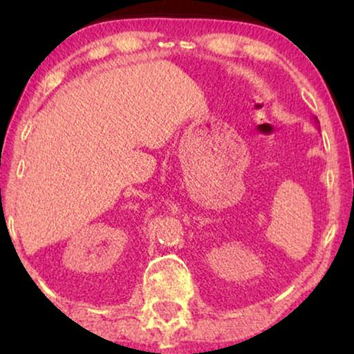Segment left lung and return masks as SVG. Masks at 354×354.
<instances>
[{"label":"left lung","mask_w":354,"mask_h":354,"mask_svg":"<svg viewBox=\"0 0 354 354\" xmlns=\"http://www.w3.org/2000/svg\"><path fill=\"white\" fill-rule=\"evenodd\" d=\"M314 122H316V124H317V119H316V118H314Z\"/></svg>","instance_id":"obj_1"}]
</instances>
